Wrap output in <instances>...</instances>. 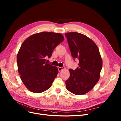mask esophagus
Here are the masks:
<instances>
[{
    "mask_svg": "<svg viewBox=\"0 0 121 121\" xmlns=\"http://www.w3.org/2000/svg\"><path fill=\"white\" fill-rule=\"evenodd\" d=\"M57 69H58V70H59V71L60 72V71H61V70H62L63 69H64L65 68L64 67H59V66H58Z\"/></svg>",
    "mask_w": 121,
    "mask_h": 121,
    "instance_id": "1",
    "label": "esophagus"
}]
</instances>
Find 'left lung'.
Returning a JSON list of instances; mask_svg holds the SVG:
<instances>
[{
	"label": "left lung",
	"instance_id": "1",
	"mask_svg": "<svg viewBox=\"0 0 121 121\" xmlns=\"http://www.w3.org/2000/svg\"><path fill=\"white\" fill-rule=\"evenodd\" d=\"M65 35L74 60L78 67L69 69L70 76L65 81L66 89L77 95L90 91L100 77L103 62L97 45L86 36L78 32L66 33Z\"/></svg>",
	"mask_w": 121,
	"mask_h": 121
}]
</instances>
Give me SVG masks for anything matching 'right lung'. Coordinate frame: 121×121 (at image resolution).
<instances>
[{"label": "right lung", "instance_id": "obj_1", "mask_svg": "<svg viewBox=\"0 0 121 121\" xmlns=\"http://www.w3.org/2000/svg\"><path fill=\"white\" fill-rule=\"evenodd\" d=\"M64 40L59 33L42 32L28 37L21 45L17 56L18 71L31 92L42 93L52 86L59 70L48 64L45 58L51 57L53 49Z\"/></svg>", "mask_w": 121, "mask_h": 121}]
</instances>
